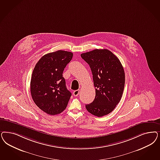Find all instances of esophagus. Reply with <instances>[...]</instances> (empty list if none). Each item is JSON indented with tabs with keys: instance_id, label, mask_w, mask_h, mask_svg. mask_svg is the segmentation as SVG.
I'll use <instances>...</instances> for the list:
<instances>
[{
	"instance_id": "34e87169",
	"label": "esophagus",
	"mask_w": 160,
	"mask_h": 160,
	"mask_svg": "<svg viewBox=\"0 0 160 160\" xmlns=\"http://www.w3.org/2000/svg\"><path fill=\"white\" fill-rule=\"evenodd\" d=\"M79 90L78 89V90H76V91H74L73 92V94L74 96L77 97V96H78V95H79Z\"/></svg>"
}]
</instances>
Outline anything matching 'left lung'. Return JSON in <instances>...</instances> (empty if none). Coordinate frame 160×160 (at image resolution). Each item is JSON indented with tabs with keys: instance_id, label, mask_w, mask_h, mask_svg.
<instances>
[{
	"instance_id": "1",
	"label": "left lung",
	"mask_w": 160,
	"mask_h": 160,
	"mask_svg": "<svg viewBox=\"0 0 160 160\" xmlns=\"http://www.w3.org/2000/svg\"><path fill=\"white\" fill-rule=\"evenodd\" d=\"M81 56L92 73L95 97L85 105L89 113L101 117L111 112L119 102L124 91L125 73L118 58L108 49H94Z\"/></svg>"
}]
</instances>
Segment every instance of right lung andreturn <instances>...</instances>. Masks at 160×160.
<instances>
[{
  "mask_svg": "<svg viewBox=\"0 0 160 160\" xmlns=\"http://www.w3.org/2000/svg\"><path fill=\"white\" fill-rule=\"evenodd\" d=\"M72 57V52L62 50L49 53L42 57L34 68L31 95L36 105L49 115L61 113L71 97L62 73Z\"/></svg>",
  "mask_w": 160,
  "mask_h": 160,
  "instance_id": "add662e5",
  "label": "right lung"
}]
</instances>
